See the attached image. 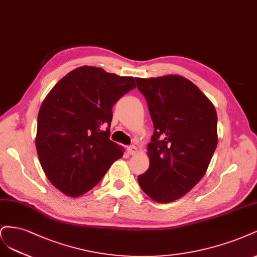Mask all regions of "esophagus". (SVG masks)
I'll list each match as a JSON object with an SVG mask.
<instances>
[{
  "mask_svg": "<svg viewBox=\"0 0 257 257\" xmlns=\"http://www.w3.org/2000/svg\"><path fill=\"white\" fill-rule=\"evenodd\" d=\"M127 152H128L129 155H136V154L138 153V148H137L135 145L128 146V147H127Z\"/></svg>",
  "mask_w": 257,
  "mask_h": 257,
  "instance_id": "1",
  "label": "esophagus"
}]
</instances>
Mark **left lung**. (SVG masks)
Returning <instances> with one entry per match:
<instances>
[{
	"label": "left lung",
	"mask_w": 257,
	"mask_h": 257,
	"mask_svg": "<svg viewBox=\"0 0 257 257\" xmlns=\"http://www.w3.org/2000/svg\"><path fill=\"white\" fill-rule=\"evenodd\" d=\"M136 81L155 127L146 153L150 168L138 181L153 201L170 203L187 194L208 169L218 145L217 112L200 88L178 74Z\"/></svg>",
	"instance_id": "8db88e82"
}]
</instances>
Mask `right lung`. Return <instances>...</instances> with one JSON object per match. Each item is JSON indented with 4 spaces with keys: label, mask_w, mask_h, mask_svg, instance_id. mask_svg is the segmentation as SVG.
Segmentation results:
<instances>
[{
    "label": "right lung",
    "mask_w": 257,
    "mask_h": 257,
    "mask_svg": "<svg viewBox=\"0 0 257 257\" xmlns=\"http://www.w3.org/2000/svg\"><path fill=\"white\" fill-rule=\"evenodd\" d=\"M135 87L134 77L82 66L46 96L35 145L47 178L61 192L70 197L86 193L121 158L123 148L110 140L112 106Z\"/></svg>",
    "instance_id": "right-lung-1"
}]
</instances>
